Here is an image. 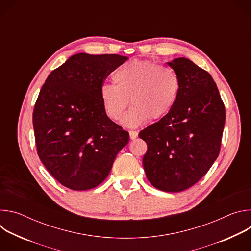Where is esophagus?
<instances>
[{"mask_svg": "<svg viewBox=\"0 0 251 251\" xmlns=\"http://www.w3.org/2000/svg\"><path fill=\"white\" fill-rule=\"evenodd\" d=\"M129 135H130V138H131L132 140H134V139L137 138L138 132H137V131H134V130H130V131H129Z\"/></svg>", "mask_w": 251, "mask_h": 251, "instance_id": "1", "label": "esophagus"}]
</instances>
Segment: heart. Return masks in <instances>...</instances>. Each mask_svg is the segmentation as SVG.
Wrapping results in <instances>:
<instances>
[{"label":"heart","instance_id":"obj_1","mask_svg":"<svg viewBox=\"0 0 251 251\" xmlns=\"http://www.w3.org/2000/svg\"><path fill=\"white\" fill-rule=\"evenodd\" d=\"M115 84L105 83L100 97L106 114L119 120L129 102L130 109L122 119L127 127H136L150 119L167 115L180 93L181 81L176 71L152 60H133L117 68ZM130 99L129 100L128 98Z\"/></svg>","mask_w":251,"mask_h":251}]
</instances>
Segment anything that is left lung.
I'll list each match as a JSON object with an SVG mask.
<instances>
[{"label":"left lung","mask_w":251,"mask_h":251,"mask_svg":"<svg viewBox=\"0 0 251 251\" xmlns=\"http://www.w3.org/2000/svg\"><path fill=\"white\" fill-rule=\"evenodd\" d=\"M168 64L181 81L172 110L139 133L147 143L143 167L156 189L185 191L217 160L226 122V108L211 75L186 57Z\"/></svg>","instance_id":"1"}]
</instances>
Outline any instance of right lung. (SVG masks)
Segmentation results:
<instances>
[{
  "label": "right lung",
  "mask_w": 251,
  "mask_h": 251,
  "mask_svg": "<svg viewBox=\"0 0 251 251\" xmlns=\"http://www.w3.org/2000/svg\"><path fill=\"white\" fill-rule=\"evenodd\" d=\"M128 59L119 54L77 53L51 71L34 105L38 155L62 186L85 191L109 175L129 133L107 116L100 88Z\"/></svg>",
  "instance_id": "add662e5"
}]
</instances>
